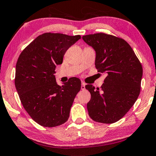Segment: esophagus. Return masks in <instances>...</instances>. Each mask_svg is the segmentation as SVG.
Returning <instances> with one entry per match:
<instances>
[{"label": "esophagus", "instance_id": "34e87169", "mask_svg": "<svg viewBox=\"0 0 156 156\" xmlns=\"http://www.w3.org/2000/svg\"><path fill=\"white\" fill-rule=\"evenodd\" d=\"M85 85H86V84L84 83V82H82V86H81V89L82 90H84L85 89Z\"/></svg>", "mask_w": 156, "mask_h": 156}]
</instances>
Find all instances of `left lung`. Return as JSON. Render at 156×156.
<instances>
[{
  "mask_svg": "<svg viewBox=\"0 0 156 156\" xmlns=\"http://www.w3.org/2000/svg\"><path fill=\"white\" fill-rule=\"evenodd\" d=\"M82 39L95 51L98 72L106 73L101 89L92 84L87 104L95 122L112 124L120 120L133 106L140 93L143 66L127 42L105 33L84 35Z\"/></svg>",
  "mask_w": 156,
  "mask_h": 156,
  "instance_id": "obj_1",
  "label": "left lung"
}]
</instances>
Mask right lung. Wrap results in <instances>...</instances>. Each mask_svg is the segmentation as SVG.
<instances>
[{
  "instance_id": "right-lung-1",
  "label": "right lung",
  "mask_w": 156,
  "mask_h": 156,
  "mask_svg": "<svg viewBox=\"0 0 156 156\" xmlns=\"http://www.w3.org/2000/svg\"><path fill=\"white\" fill-rule=\"evenodd\" d=\"M80 35L46 32L36 37L19 55L15 86L23 106L35 122L54 127L68 120L71 107L81 89L80 79L72 77L58 85L54 74L67 50Z\"/></svg>"
}]
</instances>
